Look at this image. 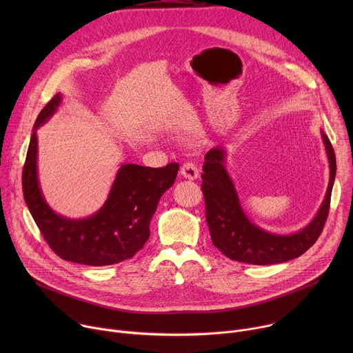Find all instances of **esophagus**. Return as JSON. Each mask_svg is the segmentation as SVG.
Here are the masks:
<instances>
[{
	"mask_svg": "<svg viewBox=\"0 0 353 353\" xmlns=\"http://www.w3.org/2000/svg\"><path fill=\"white\" fill-rule=\"evenodd\" d=\"M180 173L184 179H188V180H195L198 176H199V172L196 169V166L191 162H185L181 169H180Z\"/></svg>",
	"mask_w": 353,
	"mask_h": 353,
	"instance_id": "obj_1",
	"label": "esophagus"
}]
</instances>
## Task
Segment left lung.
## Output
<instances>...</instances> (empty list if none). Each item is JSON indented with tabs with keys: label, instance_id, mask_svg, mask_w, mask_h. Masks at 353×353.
I'll return each mask as SVG.
<instances>
[{
	"label": "left lung",
	"instance_id": "1",
	"mask_svg": "<svg viewBox=\"0 0 353 353\" xmlns=\"http://www.w3.org/2000/svg\"><path fill=\"white\" fill-rule=\"evenodd\" d=\"M320 132L330 163L327 192L316 216L305 228L286 234L265 230L248 219L241 207L234 183L225 168V146L218 145L208 150L203 168L205 214L212 243L222 251V254L245 264L268 265L297 259L316 243L328 216L336 174L334 148L324 131Z\"/></svg>",
	"mask_w": 353,
	"mask_h": 353
}]
</instances>
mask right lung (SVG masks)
<instances>
[{"instance_id":"right-lung-1","label":"right lung","mask_w":353,"mask_h":353,"mask_svg":"<svg viewBox=\"0 0 353 353\" xmlns=\"http://www.w3.org/2000/svg\"><path fill=\"white\" fill-rule=\"evenodd\" d=\"M63 102L57 93L40 112L30 137L22 173L23 198L43 237L65 261L103 267L134 257L149 239V223L161 196L177 176L179 163L146 168L121 163L105 204L86 218L74 219L47 204L37 174L36 131L54 116Z\"/></svg>"}]
</instances>
